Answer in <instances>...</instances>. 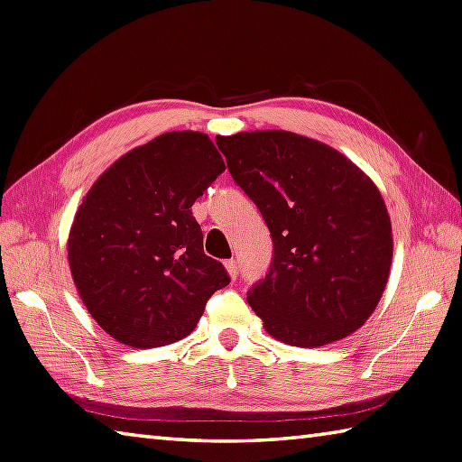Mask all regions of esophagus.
I'll return each instance as SVG.
<instances>
[{"mask_svg":"<svg viewBox=\"0 0 462 462\" xmlns=\"http://www.w3.org/2000/svg\"><path fill=\"white\" fill-rule=\"evenodd\" d=\"M225 269H227V273H229V277H231V279L237 277V273H239V265H237V261H235V259L225 261Z\"/></svg>","mask_w":462,"mask_h":462,"instance_id":"1","label":"esophagus"}]
</instances>
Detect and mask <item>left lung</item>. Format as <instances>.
<instances>
[{"label":"left lung","mask_w":462,"mask_h":462,"mask_svg":"<svg viewBox=\"0 0 462 462\" xmlns=\"http://www.w3.org/2000/svg\"><path fill=\"white\" fill-rule=\"evenodd\" d=\"M217 145L273 237L267 277L249 305L281 343L341 341L379 305L393 229L379 187L331 145L283 129L245 131Z\"/></svg>","instance_id":"left-lung-1"}]
</instances>
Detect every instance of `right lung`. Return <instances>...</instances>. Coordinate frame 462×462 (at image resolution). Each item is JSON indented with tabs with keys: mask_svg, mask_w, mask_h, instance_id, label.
I'll return each instance as SVG.
<instances>
[{
	"mask_svg": "<svg viewBox=\"0 0 462 462\" xmlns=\"http://www.w3.org/2000/svg\"><path fill=\"white\" fill-rule=\"evenodd\" d=\"M223 171L205 134L171 131L121 155L83 197L68 239L71 277L89 315L121 345L179 341L229 285L191 213Z\"/></svg>",
	"mask_w": 462,
	"mask_h": 462,
	"instance_id": "obj_1",
	"label": "right lung"
}]
</instances>
